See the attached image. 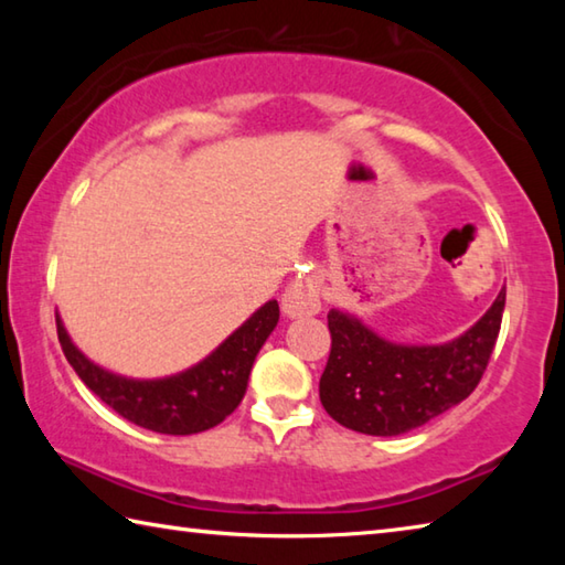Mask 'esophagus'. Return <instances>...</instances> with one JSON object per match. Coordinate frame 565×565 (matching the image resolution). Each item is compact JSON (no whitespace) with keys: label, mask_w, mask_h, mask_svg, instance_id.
Masks as SVG:
<instances>
[{"label":"esophagus","mask_w":565,"mask_h":565,"mask_svg":"<svg viewBox=\"0 0 565 565\" xmlns=\"http://www.w3.org/2000/svg\"><path fill=\"white\" fill-rule=\"evenodd\" d=\"M281 309L286 317L301 319V317H313L321 309L319 299V286L313 279H294L286 291L281 294Z\"/></svg>","instance_id":"esophagus-1"}]
</instances>
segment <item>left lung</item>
<instances>
[{
    "instance_id": "obj_1",
    "label": "left lung",
    "mask_w": 565,
    "mask_h": 565,
    "mask_svg": "<svg viewBox=\"0 0 565 565\" xmlns=\"http://www.w3.org/2000/svg\"><path fill=\"white\" fill-rule=\"evenodd\" d=\"M505 291L476 327L444 347H396L329 311L331 351L319 381L327 414L351 431L398 436L473 394L501 331Z\"/></svg>"
}]
</instances>
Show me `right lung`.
Wrapping results in <instances>:
<instances>
[{"mask_svg": "<svg viewBox=\"0 0 565 565\" xmlns=\"http://www.w3.org/2000/svg\"><path fill=\"white\" fill-rule=\"evenodd\" d=\"M276 321H279V303H264L212 356L184 374L159 381L121 379L94 366L66 337L60 319H56V337L76 376L121 418L157 434L189 436L222 424L242 404L256 353L269 339Z\"/></svg>", "mask_w": 565, "mask_h": 565, "instance_id": "add662e5", "label": "right lung"}]
</instances>
